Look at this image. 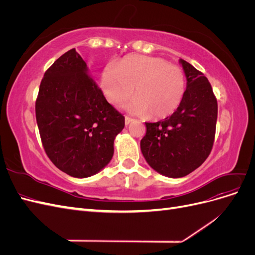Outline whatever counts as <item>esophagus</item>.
<instances>
[{"label":"esophagus","mask_w":255,"mask_h":255,"mask_svg":"<svg viewBox=\"0 0 255 255\" xmlns=\"http://www.w3.org/2000/svg\"><path fill=\"white\" fill-rule=\"evenodd\" d=\"M133 121V119L132 118H129V117H126L125 118V122H126V126H128L129 125V123L130 122H132Z\"/></svg>","instance_id":"34e87169"}]
</instances>
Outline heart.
<instances>
[{"label":"heart","mask_w":255,"mask_h":255,"mask_svg":"<svg viewBox=\"0 0 255 255\" xmlns=\"http://www.w3.org/2000/svg\"><path fill=\"white\" fill-rule=\"evenodd\" d=\"M101 86L107 101L117 106L130 96L126 105L134 115L152 120L171 116L179 109L186 91L182 69L164 58L130 55L117 67L107 65L102 73Z\"/></svg>","instance_id":"b5f03b06"}]
</instances>
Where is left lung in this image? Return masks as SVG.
Wrapping results in <instances>:
<instances>
[{
    "label": "left lung",
    "instance_id": "left-lung-1",
    "mask_svg": "<svg viewBox=\"0 0 255 255\" xmlns=\"http://www.w3.org/2000/svg\"><path fill=\"white\" fill-rule=\"evenodd\" d=\"M186 76L183 101L170 117L149 123L140 141L146 163L172 179L183 177L201 166L213 148L218 106L210 82L184 59Z\"/></svg>",
    "mask_w": 255,
    "mask_h": 255
}]
</instances>
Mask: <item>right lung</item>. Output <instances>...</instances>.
<instances>
[{"mask_svg": "<svg viewBox=\"0 0 255 255\" xmlns=\"http://www.w3.org/2000/svg\"><path fill=\"white\" fill-rule=\"evenodd\" d=\"M36 120L52 163L78 179L94 175L110 163L115 138L125 128V117L106 101L75 49L45 71Z\"/></svg>", "mask_w": 255, "mask_h": 255, "instance_id": "add662e5", "label": "right lung"}]
</instances>
